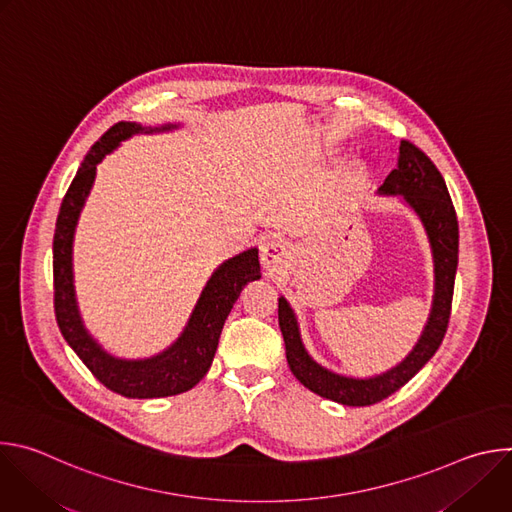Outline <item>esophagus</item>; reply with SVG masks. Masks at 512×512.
Listing matches in <instances>:
<instances>
[{
	"mask_svg": "<svg viewBox=\"0 0 512 512\" xmlns=\"http://www.w3.org/2000/svg\"><path fill=\"white\" fill-rule=\"evenodd\" d=\"M289 255V245L279 237H271L261 247V261L269 269H279L281 265H285Z\"/></svg>",
	"mask_w": 512,
	"mask_h": 512,
	"instance_id": "esophagus-1",
	"label": "esophagus"
}]
</instances>
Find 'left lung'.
<instances>
[{"instance_id": "left-lung-1", "label": "left lung", "mask_w": 512, "mask_h": 512, "mask_svg": "<svg viewBox=\"0 0 512 512\" xmlns=\"http://www.w3.org/2000/svg\"><path fill=\"white\" fill-rule=\"evenodd\" d=\"M379 194L401 196L411 206L425 229L433 257L431 312L417 344L405 356V360L391 371L369 379H354L332 373L308 354L300 336L298 318L283 296L279 298L277 306L279 328L291 373L312 393L350 407H367L387 399L409 383L425 367V362L435 354V350L440 348L450 322L454 279L458 269L456 210L440 170L433 166V162L417 145L407 139L401 141L397 168L385 178Z\"/></svg>"}]
</instances>
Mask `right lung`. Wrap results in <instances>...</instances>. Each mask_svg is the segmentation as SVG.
<instances>
[{
    "mask_svg": "<svg viewBox=\"0 0 512 512\" xmlns=\"http://www.w3.org/2000/svg\"><path fill=\"white\" fill-rule=\"evenodd\" d=\"M178 125L141 127L139 123H115L85 156L75 180L68 186L54 231V312L58 328L68 346L79 354L87 369L113 393L129 399L172 397L190 391L208 373L218 338H221L227 316L241 296L243 287L261 277L259 251L247 249L210 275L194 312L178 336L164 352L152 358L125 360L109 354L87 332L79 314L75 283H72V241L85 200L93 188L97 164L111 154L117 145L135 133L170 131Z\"/></svg>",
    "mask_w": 512,
    "mask_h": 512,
    "instance_id": "obj_1",
    "label": "right lung"
}]
</instances>
